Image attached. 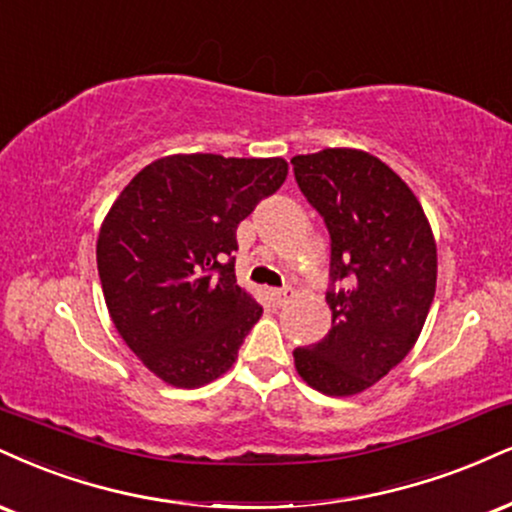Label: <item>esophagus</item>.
<instances>
[{
  "label": "esophagus",
  "instance_id": "obj_1",
  "mask_svg": "<svg viewBox=\"0 0 512 512\" xmlns=\"http://www.w3.org/2000/svg\"><path fill=\"white\" fill-rule=\"evenodd\" d=\"M269 298L274 300V305L281 307V305H286L288 300L293 298V293L288 291V288H274V291H269Z\"/></svg>",
  "mask_w": 512,
  "mask_h": 512
}]
</instances>
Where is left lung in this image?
<instances>
[{
    "label": "left lung",
    "mask_w": 512,
    "mask_h": 512,
    "mask_svg": "<svg viewBox=\"0 0 512 512\" xmlns=\"http://www.w3.org/2000/svg\"><path fill=\"white\" fill-rule=\"evenodd\" d=\"M331 236V329L295 348V369L326 396H355L410 353L436 291V243L408 183L369 152L326 147L291 159ZM338 280L348 289L335 291Z\"/></svg>",
    "instance_id": "left-lung-1"
}]
</instances>
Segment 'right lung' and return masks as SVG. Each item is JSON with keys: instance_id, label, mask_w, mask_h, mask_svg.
Listing matches in <instances>:
<instances>
[{"instance_id": "obj_1", "label": "right lung", "mask_w": 512, "mask_h": 512, "mask_svg": "<svg viewBox=\"0 0 512 512\" xmlns=\"http://www.w3.org/2000/svg\"><path fill=\"white\" fill-rule=\"evenodd\" d=\"M286 176L281 157H162L104 217L97 272L109 317L164 384L197 389L236 362L262 317L236 283V229Z\"/></svg>"}]
</instances>
